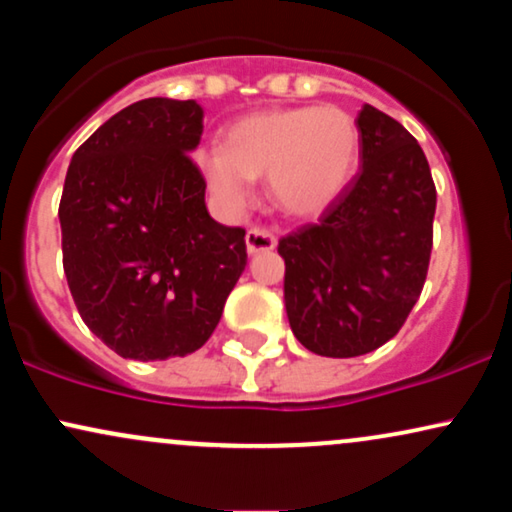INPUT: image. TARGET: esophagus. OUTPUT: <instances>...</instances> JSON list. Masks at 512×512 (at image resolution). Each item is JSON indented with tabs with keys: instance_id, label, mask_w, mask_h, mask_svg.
Instances as JSON below:
<instances>
[{
	"instance_id": "1",
	"label": "esophagus",
	"mask_w": 512,
	"mask_h": 512,
	"mask_svg": "<svg viewBox=\"0 0 512 512\" xmlns=\"http://www.w3.org/2000/svg\"><path fill=\"white\" fill-rule=\"evenodd\" d=\"M276 238L272 231L267 228H250L248 236H245V248H248V255H257V252H269L274 250Z\"/></svg>"
}]
</instances>
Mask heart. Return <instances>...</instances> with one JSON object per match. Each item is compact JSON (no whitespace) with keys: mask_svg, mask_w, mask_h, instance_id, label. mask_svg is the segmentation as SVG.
Here are the masks:
<instances>
[{"mask_svg":"<svg viewBox=\"0 0 512 512\" xmlns=\"http://www.w3.org/2000/svg\"><path fill=\"white\" fill-rule=\"evenodd\" d=\"M358 151V127L344 110L272 108L228 125L223 149L199 151L197 168L223 207L243 209L255 178H267L276 207L310 219L344 195L356 175Z\"/></svg>","mask_w":512,"mask_h":512,"instance_id":"obj_1","label":"heart"}]
</instances>
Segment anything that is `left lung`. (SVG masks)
Instances as JSON below:
<instances>
[{
  "instance_id": "left-lung-1",
  "label": "left lung",
  "mask_w": 512,
  "mask_h": 512,
  "mask_svg": "<svg viewBox=\"0 0 512 512\" xmlns=\"http://www.w3.org/2000/svg\"><path fill=\"white\" fill-rule=\"evenodd\" d=\"M361 173L320 223L279 240L291 332L317 356L390 342L424 289L436 185L419 142L373 105L356 117Z\"/></svg>"
}]
</instances>
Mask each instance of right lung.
I'll return each instance as SVG.
<instances>
[{
  "mask_svg": "<svg viewBox=\"0 0 512 512\" xmlns=\"http://www.w3.org/2000/svg\"><path fill=\"white\" fill-rule=\"evenodd\" d=\"M204 132L197 101L144 98L103 122L69 163L62 255L81 320L134 361L197 351L243 274V228L221 226L190 154Z\"/></svg>",
  "mask_w": 512,
  "mask_h": 512,
  "instance_id": "obj_1",
  "label": "right lung"
}]
</instances>
